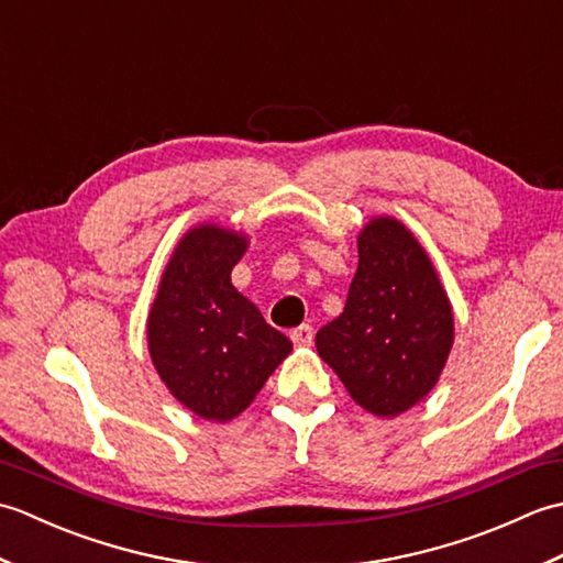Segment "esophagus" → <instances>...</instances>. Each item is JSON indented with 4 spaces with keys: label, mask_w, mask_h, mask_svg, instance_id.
I'll list each match as a JSON object with an SVG mask.
<instances>
[{
    "label": "esophagus",
    "mask_w": 563,
    "mask_h": 563,
    "mask_svg": "<svg viewBox=\"0 0 563 563\" xmlns=\"http://www.w3.org/2000/svg\"><path fill=\"white\" fill-rule=\"evenodd\" d=\"M290 339H292L295 345H312V341H314V329L309 327V324L297 327V329L290 331Z\"/></svg>",
    "instance_id": "34e87169"
}]
</instances>
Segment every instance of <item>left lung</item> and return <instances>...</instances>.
<instances>
[{
  "instance_id": "1",
  "label": "left lung",
  "mask_w": 563,
  "mask_h": 563,
  "mask_svg": "<svg viewBox=\"0 0 563 563\" xmlns=\"http://www.w3.org/2000/svg\"><path fill=\"white\" fill-rule=\"evenodd\" d=\"M452 336V307L421 244L397 220L369 222L343 312L317 331L321 361L363 409L389 418L435 387Z\"/></svg>"
}]
</instances>
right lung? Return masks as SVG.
Instances as JSON below:
<instances>
[{
  "label": "right lung",
  "instance_id": "right-lung-1",
  "mask_svg": "<svg viewBox=\"0 0 563 563\" xmlns=\"http://www.w3.org/2000/svg\"><path fill=\"white\" fill-rule=\"evenodd\" d=\"M246 236L200 224L178 242L147 319L150 355L164 385L208 421H230L254 401L292 351L234 290Z\"/></svg>",
  "mask_w": 563,
  "mask_h": 563
}]
</instances>
